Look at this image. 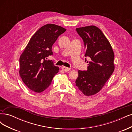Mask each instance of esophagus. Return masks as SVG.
Instances as JSON below:
<instances>
[{
    "instance_id": "obj_1",
    "label": "esophagus",
    "mask_w": 132,
    "mask_h": 132,
    "mask_svg": "<svg viewBox=\"0 0 132 132\" xmlns=\"http://www.w3.org/2000/svg\"><path fill=\"white\" fill-rule=\"evenodd\" d=\"M62 69L63 71H65V72H67V71H69V70H70V68H67V67L63 66V67H62Z\"/></svg>"
}]
</instances>
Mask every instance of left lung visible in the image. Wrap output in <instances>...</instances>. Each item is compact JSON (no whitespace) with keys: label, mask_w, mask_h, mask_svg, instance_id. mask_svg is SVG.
<instances>
[{"label":"left lung","mask_w":132,"mask_h":132,"mask_svg":"<svg viewBox=\"0 0 132 132\" xmlns=\"http://www.w3.org/2000/svg\"><path fill=\"white\" fill-rule=\"evenodd\" d=\"M76 30L84 40L85 56L89 58L87 70L78 71L76 86L84 95L90 96L102 89L114 71V53L109 40L97 27L86 26Z\"/></svg>","instance_id":"left-lung-1"}]
</instances>
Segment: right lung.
<instances>
[{"label":"right lung","instance_id":"1","mask_svg":"<svg viewBox=\"0 0 132 132\" xmlns=\"http://www.w3.org/2000/svg\"><path fill=\"white\" fill-rule=\"evenodd\" d=\"M65 30L62 27L54 24L43 26L31 37L22 53L19 74L27 87L33 91L43 92L59 71V67L47 60L53 53V44Z\"/></svg>","mask_w":132,"mask_h":132}]
</instances>
